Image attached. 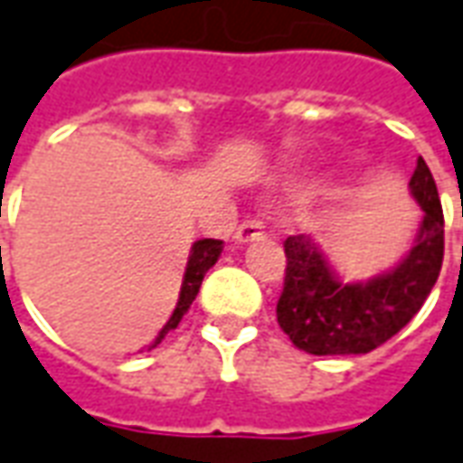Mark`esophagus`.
<instances>
[{"instance_id":"1","label":"esophagus","mask_w":463,"mask_h":463,"mask_svg":"<svg viewBox=\"0 0 463 463\" xmlns=\"http://www.w3.org/2000/svg\"><path fill=\"white\" fill-rule=\"evenodd\" d=\"M261 237H264V224H261L259 219H247V222L237 229L234 241H237V244H249V241H257V239Z\"/></svg>"}]
</instances>
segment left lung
<instances>
[{"label": "left lung", "instance_id": "1", "mask_svg": "<svg viewBox=\"0 0 463 463\" xmlns=\"http://www.w3.org/2000/svg\"><path fill=\"white\" fill-rule=\"evenodd\" d=\"M409 189L424 214L414 244L394 269L369 281H344L307 234L284 241L287 277L277 321L297 349L317 356L369 354L421 309L444 261V212L421 156Z\"/></svg>", "mask_w": 463, "mask_h": 463}]
</instances>
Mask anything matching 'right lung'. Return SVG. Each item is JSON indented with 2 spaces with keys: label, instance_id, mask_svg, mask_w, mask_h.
<instances>
[{
  "label": "right lung",
  "instance_id": "add662e5",
  "mask_svg": "<svg viewBox=\"0 0 463 463\" xmlns=\"http://www.w3.org/2000/svg\"><path fill=\"white\" fill-rule=\"evenodd\" d=\"M222 249H224V241H219V239H199V241L192 244V254H189V261H186V271H184V281H182V291H179V301H176L172 317H169V321L164 324L162 331L156 334V339H154L149 349H154L156 344H162L164 336L179 326L182 317L189 311L192 301H194L196 294H199V287H202V281H204V274L209 271V269L214 267L216 259L222 257Z\"/></svg>",
  "mask_w": 463,
  "mask_h": 463
}]
</instances>
